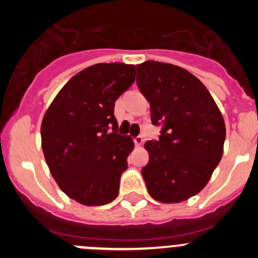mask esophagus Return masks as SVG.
<instances>
[{
  "label": "esophagus",
  "instance_id": "esophagus-1",
  "mask_svg": "<svg viewBox=\"0 0 258 258\" xmlns=\"http://www.w3.org/2000/svg\"><path fill=\"white\" fill-rule=\"evenodd\" d=\"M133 141H134V145H136V146H142L143 137L142 136H137V137H134Z\"/></svg>",
  "mask_w": 258,
  "mask_h": 258
}]
</instances>
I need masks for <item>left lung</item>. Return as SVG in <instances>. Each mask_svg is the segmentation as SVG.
Wrapping results in <instances>:
<instances>
[{
  "label": "left lung",
  "mask_w": 258,
  "mask_h": 258,
  "mask_svg": "<svg viewBox=\"0 0 258 258\" xmlns=\"http://www.w3.org/2000/svg\"><path fill=\"white\" fill-rule=\"evenodd\" d=\"M137 85L161 125L157 140L145 143L142 169L149 194L161 203L190 199L206 187L220 163L225 121L199 79L178 66L147 60L137 66Z\"/></svg>",
  "instance_id": "obj_1"
}]
</instances>
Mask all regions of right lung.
Wrapping results in <instances>:
<instances>
[{
  "label": "right lung",
  "instance_id": "right-lung-1",
  "mask_svg": "<svg viewBox=\"0 0 258 258\" xmlns=\"http://www.w3.org/2000/svg\"><path fill=\"white\" fill-rule=\"evenodd\" d=\"M134 76L136 67L124 63L85 68L60 89L42 118L47 166L60 190L80 204L104 206L117 198L134 143L117 133L113 108Z\"/></svg>",
  "mask_w": 258,
  "mask_h": 258
}]
</instances>
